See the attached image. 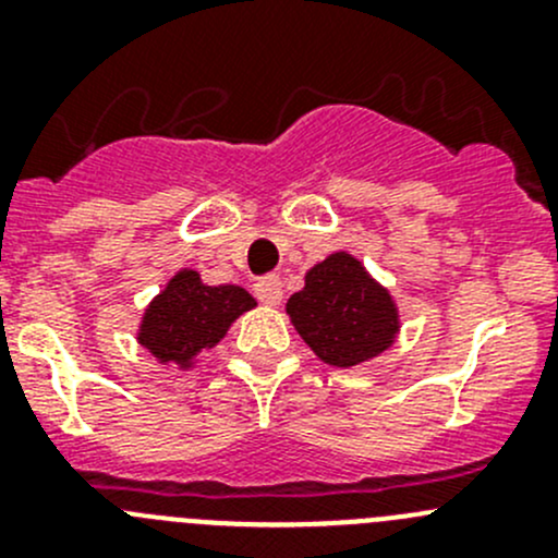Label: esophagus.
Returning <instances> with one entry per match:
<instances>
[{
    "mask_svg": "<svg viewBox=\"0 0 558 558\" xmlns=\"http://www.w3.org/2000/svg\"><path fill=\"white\" fill-rule=\"evenodd\" d=\"M253 291H256L258 300L269 307L280 305V300H283V283H280V278H275V275L258 280V283L253 286Z\"/></svg>",
    "mask_w": 558,
    "mask_h": 558,
    "instance_id": "esophagus-1",
    "label": "esophagus"
}]
</instances>
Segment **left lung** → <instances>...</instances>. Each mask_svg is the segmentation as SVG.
I'll list each match as a JSON object with an SVG mask.
<instances>
[{
  "label": "left lung",
  "mask_w": 558,
  "mask_h": 558,
  "mask_svg": "<svg viewBox=\"0 0 558 558\" xmlns=\"http://www.w3.org/2000/svg\"><path fill=\"white\" fill-rule=\"evenodd\" d=\"M291 326L329 367H356L380 356L402 329L397 300L353 253L335 251L305 272L286 302Z\"/></svg>",
  "instance_id": "8db88e82"
}]
</instances>
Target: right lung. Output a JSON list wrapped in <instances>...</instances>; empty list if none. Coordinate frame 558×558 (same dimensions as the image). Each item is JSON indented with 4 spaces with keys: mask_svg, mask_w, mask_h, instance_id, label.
I'll return each mask as SVG.
<instances>
[{
    "mask_svg": "<svg viewBox=\"0 0 558 558\" xmlns=\"http://www.w3.org/2000/svg\"><path fill=\"white\" fill-rule=\"evenodd\" d=\"M256 300L234 283L210 286L196 269L183 267L148 302L137 324V342L161 367L194 369L199 356L227 337Z\"/></svg>",
    "mask_w": 558,
    "mask_h": 558,
    "instance_id": "right-lung-1",
    "label": "right lung"
}]
</instances>
